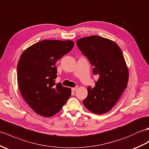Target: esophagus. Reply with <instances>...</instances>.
I'll list each match as a JSON object with an SVG mask.
<instances>
[{"label": "esophagus", "instance_id": "obj_1", "mask_svg": "<svg viewBox=\"0 0 149 149\" xmlns=\"http://www.w3.org/2000/svg\"><path fill=\"white\" fill-rule=\"evenodd\" d=\"M77 88H78V87H73V88H72L71 89H72V92H75L77 90Z\"/></svg>", "mask_w": 149, "mask_h": 149}]
</instances>
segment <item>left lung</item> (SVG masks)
<instances>
[{"label":"left lung","mask_w":149,"mask_h":149,"mask_svg":"<svg viewBox=\"0 0 149 149\" xmlns=\"http://www.w3.org/2000/svg\"><path fill=\"white\" fill-rule=\"evenodd\" d=\"M77 45L94 66V75H99L94 87L88 86L83 104L94 113H107L127 86L129 71L122 52L113 41L97 36L79 39Z\"/></svg>","instance_id":"8db88e82"}]
</instances>
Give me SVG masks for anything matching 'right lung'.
<instances>
[{
  "instance_id": "right-lung-1",
  "label": "right lung",
  "mask_w": 149,
  "mask_h": 149,
  "mask_svg": "<svg viewBox=\"0 0 149 149\" xmlns=\"http://www.w3.org/2000/svg\"><path fill=\"white\" fill-rule=\"evenodd\" d=\"M74 47L72 41L43 40L22 53L17 65L19 91L36 113L49 117L57 113L71 96V88L55 85V63Z\"/></svg>"
}]
</instances>
